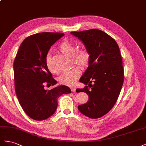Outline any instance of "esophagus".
Segmentation results:
<instances>
[{
    "instance_id": "esophagus-1",
    "label": "esophagus",
    "mask_w": 146,
    "mask_h": 146,
    "mask_svg": "<svg viewBox=\"0 0 146 146\" xmlns=\"http://www.w3.org/2000/svg\"><path fill=\"white\" fill-rule=\"evenodd\" d=\"M71 90H72V92H74L76 91V88H75V87H71Z\"/></svg>"
}]
</instances>
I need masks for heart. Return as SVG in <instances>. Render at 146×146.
Masks as SVG:
<instances>
[{"instance_id":"1","label":"heart","mask_w":146,"mask_h":146,"mask_svg":"<svg viewBox=\"0 0 146 146\" xmlns=\"http://www.w3.org/2000/svg\"><path fill=\"white\" fill-rule=\"evenodd\" d=\"M59 51L64 55L68 57H72L73 63L84 68L89 65L90 60V53L89 50L85 47L81 48L76 50L74 44L69 41H64L59 46ZM46 64L50 72L56 73L55 69L51 63L49 55L46 57ZM80 75V70L77 66H74L71 70L62 73L58 78V81L62 84L66 86H73L75 83L77 79Z\"/></svg>"}]
</instances>
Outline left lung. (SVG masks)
<instances>
[{"label": "left lung", "mask_w": 146, "mask_h": 146, "mask_svg": "<svg viewBox=\"0 0 146 146\" xmlns=\"http://www.w3.org/2000/svg\"><path fill=\"white\" fill-rule=\"evenodd\" d=\"M81 40L90 53L89 66L80 81L86 85L80 92L89 95V101L79 105L82 114L98 119L107 114L117 100L124 81L119 47L105 32L93 29L72 32Z\"/></svg>", "instance_id": "1"}]
</instances>
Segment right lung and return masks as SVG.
I'll return each mask as SVG.
<instances>
[{"label": "right lung", "mask_w": 146, "mask_h": 146, "mask_svg": "<svg viewBox=\"0 0 146 146\" xmlns=\"http://www.w3.org/2000/svg\"><path fill=\"white\" fill-rule=\"evenodd\" d=\"M64 33L42 32L28 36L21 44L13 63L16 96L24 111L31 118L43 120L54 113L57 99L71 93L66 86L45 90L44 84H57L46 64L51 46Z\"/></svg>", "instance_id": "right-lung-1"}]
</instances>
